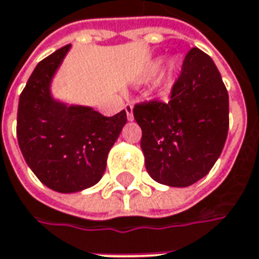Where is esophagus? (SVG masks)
I'll return each instance as SVG.
<instances>
[{
    "label": "esophagus",
    "instance_id": "1",
    "mask_svg": "<svg viewBox=\"0 0 259 259\" xmlns=\"http://www.w3.org/2000/svg\"><path fill=\"white\" fill-rule=\"evenodd\" d=\"M124 110H126V114L129 120H133V105L132 104H126L124 105Z\"/></svg>",
    "mask_w": 259,
    "mask_h": 259
}]
</instances>
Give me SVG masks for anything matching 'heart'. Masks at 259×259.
<instances>
[{
	"instance_id": "b5f03b06",
	"label": "heart",
	"mask_w": 259,
	"mask_h": 259,
	"mask_svg": "<svg viewBox=\"0 0 259 259\" xmlns=\"http://www.w3.org/2000/svg\"><path fill=\"white\" fill-rule=\"evenodd\" d=\"M175 70H176V63L171 60V61H168V63H167V66H165V69H164V73H162V76H161L160 86L164 92H168V91L171 89Z\"/></svg>"
}]
</instances>
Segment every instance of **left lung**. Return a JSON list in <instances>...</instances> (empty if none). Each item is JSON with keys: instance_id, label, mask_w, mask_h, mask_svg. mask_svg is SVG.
I'll return each instance as SVG.
<instances>
[{"instance_id": "1", "label": "left lung", "mask_w": 259, "mask_h": 259, "mask_svg": "<svg viewBox=\"0 0 259 259\" xmlns=\"http://www.w3.org/2000/svg\"><path fill=\"white\" fill-rule=\"evenodd\" d=\"M141 148L149 176L161 185L186 188L219 160L229 132V94L209 55L192 48L167 104L135 105Z\"/></svg>"}]
</instances>
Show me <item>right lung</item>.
Returning <instances> with one entry per match:
<instances>
[{"mask_svg": "<svg viewBox=\"0 0 259 259\" xmlns=\"http://www.w3.org/2000/svg\"><path fill=\"white\" fill-rule=\"evenodd\" d=\"M70 47L57 50L35 67L17 111V141L24 160L45 186L60 193L98 183L108 152L127 121L124 110L105 117L92 107L54 98L51 83Z\"/></svg>", "mask_w": 259, "mask_h": 259, "instance_id": "add662e5", "label": "right lung"}]
</instances>
